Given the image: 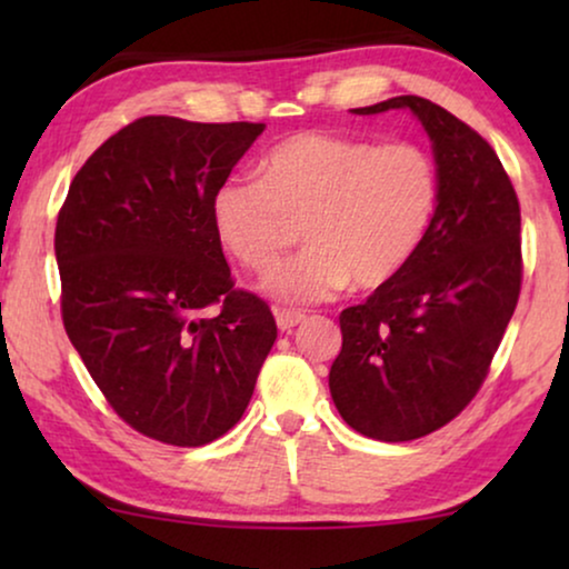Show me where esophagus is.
I'll use <instances>...</instances> for the list:
<instances>
[{
  "label": "esophagus",
  "instance_id": "esophagus-1",
  "mask_svg": "<svg viewBox=\"0 0 569 569\" xmlns=\"http://www.w3.org/2000/svg\"><path fill=\"white\" fill-rule=\"evenodd\" d=\"M274 316H277L279 331H290L298 323L306 321V313H302V310H277Z\"/></svg>",
  "mask_w": 569,
  "mask_h": 569
}]
</instances>
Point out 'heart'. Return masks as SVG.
Segmentation results:
<instances>
[{"mask_svg": "<svg viewBox=\"0 0 569 569\" xmlns=\"http://www.w3.org/2000/svg\"><path fill=\"white\" fill-rule=\"evenodd\" d=\"M438 207V168L417 144L302 131L271 147L261 178L230 176L214 224L243 267L269 271L302 220L306 248L263 282L282 302H321L352 282H391L422 246Z\"/></svg>", "mask_w": 569, "mask_h": 569, "instance_id": "obj_1", "label": "heart"}]
</instances>
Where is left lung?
Segmentation results:
<instances>
[{"label": "left lung", "mask_w": 569, "mask_h": 569, "mask_svg": "<svg viewBox=\"0 0 569 569\" xmlns=\"http://www.w3.org/2000/svg\"><path fill=\"white\" fill-rule=\"evenodd\" d=\"M407 108L432 142L438 207L407 267L362 306L341 310V352L329 388L365 438H425L463 411L485 383L520 295V207L487 139L417 96L355 108Z\"/></svg>", "instance_id": "8db88e82"}]
</instances>
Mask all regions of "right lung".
I'll use <instances>...</instances> for the list:
<instances>
[{"label": "right lung", "mask_w": 569, "mask_h": 569, "mask_svg": "<svg viewBox=\"0 0 569 569\" xmlns=\"http://www.w3.org/2000/svg\"><path fill=\"white\" fill-rule=\"evenodd\" d=\"M263 129L144 116L90 154L59 212L67 337L116 415L168 446L228 432L277 339L267 302L232 287L212 214Z\"/></svg>", "instance_id": "right-lung-1"}]
</instances>
